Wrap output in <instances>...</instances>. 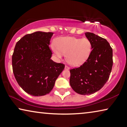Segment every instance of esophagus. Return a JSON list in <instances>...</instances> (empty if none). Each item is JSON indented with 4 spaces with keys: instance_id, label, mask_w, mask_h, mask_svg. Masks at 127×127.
Wrapping results in <instances>:
<instances>
[{
    "instance_id": "esophagus-1",
    "label": "esophagus",
    "mask_w": 127,
    "mask_h": 127,
    "mask_svg": "<svg viewBox=\"0 0 127 127\" xmlns=\"http://www.w3.org/2000/svg\"><path fill=\"white\" fill-rule=\"evenodd\" d=\"M65 70H69V68L68 66L65 65Z\"/></svg>"
}]
</instances>
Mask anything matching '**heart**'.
Instances as JSON below:
<instances>
[{
  "instance_id": "1",
  "label": "heart",
  "mask_w": 127,
  "mask_h": 127,
  "mask_svg": "<svg viewBox=\"0 0 127 127\" xmlns=\"http://www.w3.org/2000/svg\"><path fill=\"white\" fill-rule=\"evenodd\" d=\"M56 47L51 45V49L58 59H61L66 54V60L73 66L83 64L90 57L92 51V44L87 38L61 37L56 41Z\"/></svg>"
}]
</instances>
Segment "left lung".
I'll list each match as a JSON object with an SVG mask.
<instances>
[{
  "label": "left lung",
  "mask_w": 127,
  "mask_h": 127,
  "mask_svg": "<svg viewBox=\"0 0 127 127\" xmlns=\"http://www.w3.org/2000/svg\"><path fill=\"white\" fill-rule=\"evenodd\" d=\"M85 35L92 44L90 57L82 65L70 70V85L81 95L95 93L108 80L113 66V49L106 39L93 33Z\"/></svg>",
  "instance_id": "8db88e82"
}]
</instances>
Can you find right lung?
<instances>
[{
  "instance_id": "1",
  "label": "right lung",
  "mask_w": 127,
  "mask_h": 127,
  "mask_svg": "<svg viewBox=\"0 0 127 127\" xmlns=\"http://www.w3.org/2000/svg\"><path fill=\"white\" fill-rule=\"evenodd\" d=\"M53 32L36 31L16 43L12 55L13 71L20 86L34 96L49 94L65 65L50 58L49 48Z\"/></svg>"
}]
</instances>
